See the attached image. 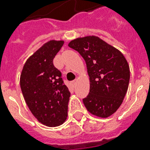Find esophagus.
<instances>
[{
	"mask_svg": "<svg viewBox=\"0 0 150 150\" xmlns=\"http://www.w3.org/2000/svg\"><path fill=\"white\" fill-rule=\"evenodd\" d=\"M76 82H77V79H75V80H74V81H72V82H71V84H72L73 86H75V85L76 84Z\"/></svg>",
	"mask_w": 150,
	"mask_h": 150,
	"instance_id": "1",
	"label": "esophagus"
}]
</instances>
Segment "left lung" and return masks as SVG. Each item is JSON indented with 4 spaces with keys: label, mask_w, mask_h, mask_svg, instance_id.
I'll list each match as a JSON object with an SVG mask.
<instances>
[{
    "label": "left lung",
    "mask_w": 150,
    "mask_h": 150,
    "mask_svg": "<svg viewBox=\"0 0 150 150\" xmlns=\"http://www.w3.org/2000/svg\"><path fill=\"white\" fill-rule=\"evenodd\" d=\"M68 47L86 63L89 93L83 99L87 110L106 118L115 113L125 96L130 79L128 61L121 52L96 36L73 40Z\"/></svg>",
    "instance_id": "left-lung-1"
}]
</instances>
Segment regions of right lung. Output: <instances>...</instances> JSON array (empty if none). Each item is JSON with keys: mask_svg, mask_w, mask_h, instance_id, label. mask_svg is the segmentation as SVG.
I'll return each instance as SVG.
<instances>
[{"mask_svg": "<svg viewBox=\"0 0 150 150\" xmlns=\"http://www.w3.org/2000/svg\"><path fill=\"white\" fill-rule=\"evenodd\" d=\"M64 44L50 40L25 61L20 75V86L27 106L40 123L48 127L62 125L68 116L70 92L53 61Z\"/></svg>", "mask_w": 150, "mask_h": 150, "instance_id": "obj_1", "label": "right lung"}]
</instances>
